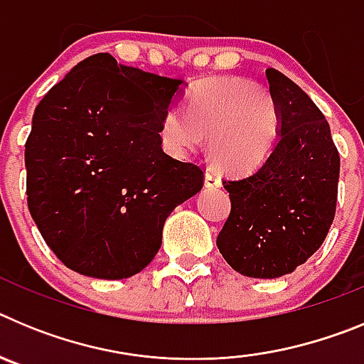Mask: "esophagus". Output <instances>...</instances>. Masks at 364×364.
<instances>
[{
	"label": "esophagus",
	"mask_w": 364,
	"mask_h": 364,
	"mask_svg": "<svg viewBox=\"0 0 364 364\" xmlns=\"http://www.w3.org/2000/svg\"><path fill=\"white\" fill-rule=\"evenodd\" d=\"M220 176L217 175V173H213L210 169V171L205 173V188H211V189H215V188H220Z\"/></svg>",
	"instance_id": "obj_1"
}]
</instances>
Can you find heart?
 <instances>
[{"mask_svg": "<svg viewBox=\"0 0 364 364\" xmlns=\"http://www.w3.org/2000/svg\"><path fill=\"white\" fill-rule=\"evenodd\" d=\"M164 146L189 153L208 136V153L226 171L260 166L281 136V111L272 92L247 80H208L189 96L186 112L167 109L160 124Z\"/></svg>", "mask_w": 364, "mask_h": 364, "instance_id": "heart-1", "label": "heart"}]
</instances>
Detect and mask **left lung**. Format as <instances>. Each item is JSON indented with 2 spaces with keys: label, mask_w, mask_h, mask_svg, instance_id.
I'll return each mask as SVG.
<instances>
[{
  "label": "left lung",
  "mask_w": 364,
  "mask_h": 364,
  "mask_svg": "<svg viewBox=\"0 0 364 364\" xmlns=\"http://www.w3.org/2000/svg\"><path fill=\"white\" fill-rule=\"evenodd\" d=\"M281 111V136L253 173L222 180L231 211L217 237L222 257L246 277L275 279L304 264L336 217L339 151L310 96L266 70Z\"/></svg>",
  "instance_id": "obj_1"
}]
</instances>
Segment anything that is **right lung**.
I'll use <instances>...</instances> for the list:
<instances>
[{
    "label": "right lung",
    "mask_w": 364,
    "mask_h": 364,
    "mask_svg": "<svg viewBox=\"0 0 364 364\" xmlns=\"http://www.w3.org/2000/svg\"><path fill=\"white\" fill-rule=\"evenodd\" d=\"M182 80L85 58L43 96L25 142L27 204L67 268L127 279L149 264L204 169L162 149L160 124Z\"/></svg>",
    "instance_id": "add662e5"
}]
</instances>
